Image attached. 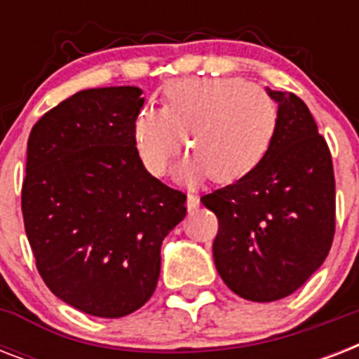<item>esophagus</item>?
<instances>
[{
  "label": "esophagus",
  "mask_w": 359,
  "mask_h": 359,
  "mask_svg": "<svg viewBox=\"0 0 359 359\" xmlns=\"http://www.w3.org/2000/svg\"><path fill=\"white\" fill-rule=\"evenodd\" d=\"M199 197L196 196V194H190L188 196V201H186V207H188V210H196V208H199Z\"/></svg>",
  "instance_id": "34e87169"
}]
</instances>
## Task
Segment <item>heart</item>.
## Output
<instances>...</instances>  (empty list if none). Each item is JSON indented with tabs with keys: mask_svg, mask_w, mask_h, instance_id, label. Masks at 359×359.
<instances>
[{
	"mask_svg": "<svg viewBox=\"0 0 359 359\" xmlns=\"http://www.w3.org/2000/svg\"><path fill=\"white\" fill-rule=\"evenodd\" d=\"M165 106H147L134 123L135 147L152 175L165 173L186 143L180 179L229 184L262 162L278 128V108L261 87L240 78H186L168 83Z\"/></svg>",
	"mask_w": 359,
	"mask_h": 359,
	"instance_id": "b5f03b06",
	"label": "heart"
}]
</instances>
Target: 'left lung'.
Returning <instances> with one entry per match:
<instances>
[{"mask_svg": "<svg viewBox=\"0 0 359 359\" xmlns=\"http://www.w3.org/2000/svg\"><path fill=\"white\" fill-rule=\"evenodd\" d=\"M278 128L251 173L201 197L218 218L214 262L233 292L276 302L298 290L328 257L335 235V177L328 143L306 102L270 91Z\"/></svg>", "mask_w": 359, "mask_h": 359, "instance_id": "left-lung-1", "label": "left lung"}]
</instances>
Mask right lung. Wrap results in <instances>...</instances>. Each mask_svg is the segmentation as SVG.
Here are the masks:
<instances>
[{
    "label": "right lung",
    "instance_id": "1",
    "mask_svg": "<svg viewBox=\"0 0 359 359\" xmlns=\"http://www.w3.org/2000/svg\"><path fill=\"white\" fill-rule=\"evenodd\" d=\"M137 87L80 91L33 126L22 184L25 235L53 294L119 318L156 289L160 245L186 216V194L143 168Z\"/></svg>",
    "mask_w": 359,
    "mask_h": 359
}]
</instances>
